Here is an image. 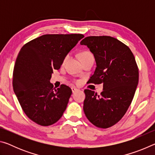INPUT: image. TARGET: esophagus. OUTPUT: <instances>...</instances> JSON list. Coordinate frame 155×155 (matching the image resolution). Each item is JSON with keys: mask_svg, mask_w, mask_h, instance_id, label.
<instances>
[{"mask_svg": "<svg viewBox=\"0 0 155 155\" xmlns=\"http://www.w3.org/2000/svg\"><path fill=\"white\" fill-rule=\"evenodd\" d=\"M71 89H72V93H74L75 91H77L78 90V89H77V88H76V87H72Z\"/></svg>", "mask_w": 155, "mask_h": 155, "instance_id": "1", "label": "esophagus"}]
</instances>
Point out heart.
Instances as JSON below:
<instances>
[{"label":"heart","instance_id":"1","mask_svg":"<svg viewBox=\"0 0 155 155\" xmlns=\"http://www.w3.org/2000/svg\"><path fill=\"white\" fill-rule=\"evenodd\" d=\"M92 56V54H91L90 52L88 51H84L83 52H81V54H80V59H82V58H85V57H91ZM68 59V56H66L64 58V62L65 61V60Z\"/></svg>","mask_w":155,"mask_h":155}]
</instances>
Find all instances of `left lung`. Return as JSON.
<instances>
[{
    "mask_svg": "<svg viewBox=\"0 0 155 155\" xmlns=\"http://www.w3.org/2000/svg\"><path fill=\"white\" fill-rule=\"evenodd\" d=\"M80 44L87 46L96 63L89 82L103 83L100 96L84 90V113L96 127H111L124 116L134 97L139 81L135 57L127 45L110 36L87 37Z\"/></svg>",
    "mask_w": 155,
    "mask_h": 155,
    "instance_id": "1",
    "label": "left lung"
}]
</instances>
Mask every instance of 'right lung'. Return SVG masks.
I'll return each instance as SVG.
<instances>
[{
  "label": "right lung",
  "mask_w": 155,
  "mask_h": 155,
  "mask_svg": "<svg viewBox=\"0 0 155 155\" xmlns=\"http://www.w3.org/2000/svg\"><path fill=\"white\" fill-rule=\"evenodd\" d=\"M82 34H47L30 41L18 53L13 72V87L28 118L41 126H50L61 118L72 90L61 85L53 88L50 82L53 70L64 59Z\"/></svg>",
  "instance_id": "obj_1"
}]
</instances>
